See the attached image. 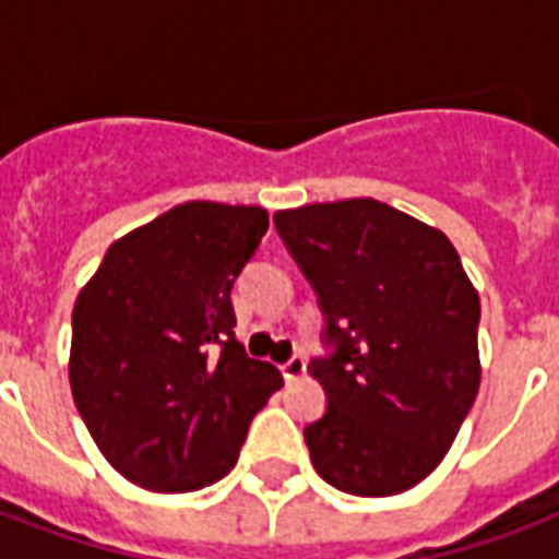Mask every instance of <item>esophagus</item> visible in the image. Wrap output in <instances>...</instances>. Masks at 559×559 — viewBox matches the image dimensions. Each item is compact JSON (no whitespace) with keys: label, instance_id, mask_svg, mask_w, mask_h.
Returning a JSON list of instances; mask_svg holds the SVG:
<instances>
[{"label":"esophagus","instance_id":"1","mask_svg":"<svg viewBox=\"0 0 559 559\" xmlns=\"http://www.w3.org/2000/svg\"><path fill=\"white\" fill-rule=\"evenodd\" d=\"M281 371H284V380H298V377H305V371H307V359L301 357V354H293V357L287 359V362H284V366H281Z\"/></svg>","mask_w":559,"mask_h":559}]
</instances>
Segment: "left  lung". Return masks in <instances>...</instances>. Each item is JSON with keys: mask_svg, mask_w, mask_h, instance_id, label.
<instances>
[{"mask_svg": "<svg viewBox=\"0 0 559 559\" xmlns=\"http://www.w3.org/2000/svg\"><path fill=\"white\" fill-rule=\"evenodd\" d=\"M324 316L307 371L328 408L305 426L316 473L354 496L432 473L478 394V293L443 231L377 200L278 211Z\"/></svg>", "mask_w": 559, "mask_h": 559, "instance_id": "left-lung-1", "label": "left lung"}]
</instances>
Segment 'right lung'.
Returning a JSON list of instances; mask_svg holds the SVG:
<instances>
[{"instance_id": "right-lung-1", "label": "right lung", "mask_w": 559, "mask_h": 559, "mask_svg": "<svg viewBox=\"0 0 559 559\" xmlns=\"http://www.w3.org/2000/svg\"><path fill=\"white\" fill-rule=\"evenodd\" d=\"M266 228L258 205H177L109 246L74 301V406L133 485L188 493L219 481L284 385L235 340L231 287Z\"/></svg>"}]
</instances>
